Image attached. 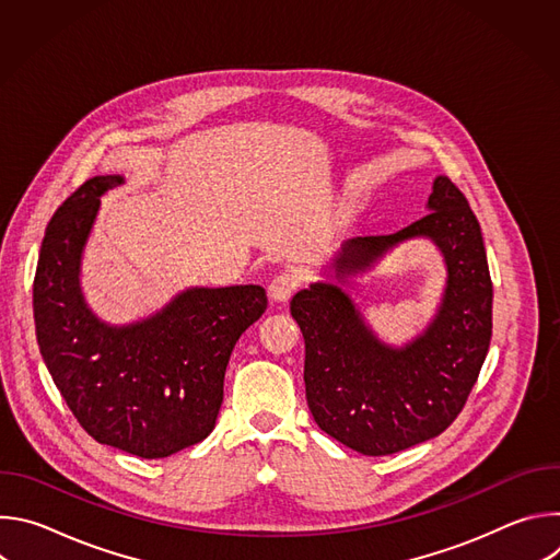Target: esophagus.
<instances>
[{
  "label": "esophagus",
  "mask_w": 560,
  "mask_h": 560,
  "mask_svg": "<svg viewBox=\"0 0 560 560\" xmlns=\"http://www.w3.org/2000/svg\"><path fill=\"white\" fill-rule=\"evenodd\" d=\"M296 285H299V279H296V275L294 272H279L272 281H270V285H268V294H270V299L272 301H288L290 299V294L296 290Z\"/></svg>",
  "instance_id": "34e87169"
}]
</instances>
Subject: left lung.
Masks as SVG:
<instances>
[{
	"instance_id": "1",
	"label": "left lung",
	"mask_w": 560,
	"mask_h": 560,
	"mask_svg": "<svg viewBox=\"0 0 560 560\" xmlns=\"http://www.w3.org/2000/svg\"><path fill=\"white\" fill-rule=\"evenodd\" d=\"M428 214L387 236H354L332 259L335 279L366 271L398 243L428 237L448 270L429 328L396 349L381 342L338 283L299 290L290 312L305 341L307 408L326 434L365 456H387L439 436L463 410L492 339V279L463 192L439 175Z\"/></svg>"
}]
</instances>
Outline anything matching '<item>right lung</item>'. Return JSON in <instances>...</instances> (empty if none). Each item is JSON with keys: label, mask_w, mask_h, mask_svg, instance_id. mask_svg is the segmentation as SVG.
I'll return each mask as SVG.
<instances>
[{"label": "right lung", "mask_w": 560, "mask_h": 560, "mask_svg": "<svg viewBox=\"0 0 560 560\" xmlns=\"http://www.w3.org/2000/svg\"><path fill=\"white\" fill-rule=\"evenodd\" d=\"M121 184V175L93 177L52 214L33 283L35 330L79 425L97 443L166 458L212 432L232 348L268 296L261 285L188 288L141 322H102L79 272L100 197Z\"/></svg>", "instance_id": "right-lung-1"}]
</instances>
